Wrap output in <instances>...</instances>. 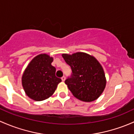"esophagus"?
<instances>
[{
	"label": "esophagus",
	"instance_id": "34e87169",
	"mask_svg": "<svg viewBox=\"0 0 134 134\" xmlns=\"http://www.w3.org/2000/svg\"><path fill=\"white\" fill-rule=\"evenodd\" d=\"M62 81H64L65 80V76H63L62 77Z\"/></svg>",
	"mask_w": 134,
	"mask_h": 134
}]
</instances>
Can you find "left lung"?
<instances>
[{"label": "left lung", "instance_id": "8db88e82", "mask_svg": "<svg viewBox=\"0 0 134 134\" xmlns=\"http://www.w3.org/2000/svg\"><path fill=\"white\" fill-rule=\"evenodd\" d=\"M62 57L72 70L65 83L73 96L85 102L98 99L106 85L105 73L98 60L85 53L63 54Z\"/></svg>", "mask_w": 134, "mask_h": 134}]
</instances>
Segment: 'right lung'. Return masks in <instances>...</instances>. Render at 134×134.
<instances>
[{
    "label": "right lung",
    "instance_id": "add662e5",
    "mask_svg": "<svg viewBox=\"0 0 134 134\" xmlns=\"http://www.w3.org/2000/svg\"><path fill=\"white\" fill-rule=\"evenodd\" d=\"M53 58L46 54L36 56L24 72L22 83L28 97L35 101L49 98L62 80L55 75L56 68L51 65Z\"/></svg>",
    "mask_w": 134,
    "mask_h": 134
}]
</instances>
